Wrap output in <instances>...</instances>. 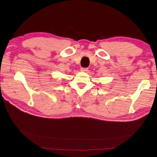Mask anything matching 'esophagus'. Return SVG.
<instances>
[{"mask_svg": "<svg viewBox=\"0 0 157 157\" xmlns=\"http://www.w3.org/2000/svg\"><path fill=\"white\" fill-rule=\"evenodd\" d=\"M80 70H81V71H82V72H87V71H88V69L87 68H81L80 69Z\"/></svg>", "mask_w": 157, "mask_h": 157, "instance_id": "obj_1", "label": "esophagus"}]
</instances>
